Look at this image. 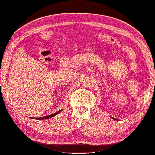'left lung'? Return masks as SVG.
Wrapping results in <instances>:
<instances>
[{"label": "left lung", "mask_w": 155, "mask_h": 155, "mask_svg": "<svg viewBox=\"0 0 155 155\" xmlns=\"http://www.w3.org/2000/svg\"><path fill=\"white\" fill-rule=\"evenodd\" d=\"M112 119H114V120H117V119H114V118H113V117H112Z\"/></svg>", "instance_id": "8db88e82"}]
</instances>
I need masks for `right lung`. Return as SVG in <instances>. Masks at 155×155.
Returning a JSON list of instances; mask_svg holds the SVG:
<instances>
[{
    "mask_svg": "<svg viewBox=\"0 0 155 155\" xmlns=\"http://www.w3.org/2000/svg\"><path fill=\"white\" fill-rule=\"evenodd\" d=\"M61 111H62V110H59V111H58L56 113H54L52 114H50V115H48V116H45V117H39V118H33V117H31V119H38V120H43V119H50V118L52 117H54L55 115L58 114V113H60Z\"/></svg>",
    "mask_w": 155,
    "mask_h": 155,
    "instance_id": "1",
    "label": "right lung"
}]
</instances>
